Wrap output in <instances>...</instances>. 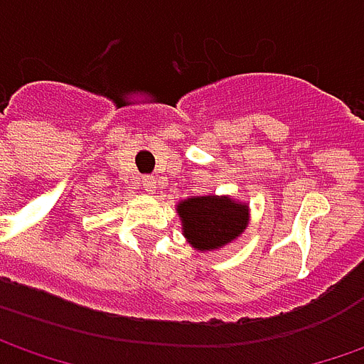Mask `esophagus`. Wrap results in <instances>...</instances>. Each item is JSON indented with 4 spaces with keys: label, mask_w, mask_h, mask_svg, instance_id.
Wrapping results in <instances>:
<instances>
[{
    "label": "esophagus",
    "mask_w": 364,
    "mask_h": 364,
    "mask_svg": "<svg viewBox=\"0 0 364 364\" xmlns=\"http://www.w3.org/2000/svg\"><path fill=\"white\" fill-rule=\"evenodd\" d=\"M141 182H144V188H146V192H151V194H154L156 188H158V182H156V178H154V176H144V180H141Z\"/></svg>",
    "instance_id": "1"
}]
</instances>
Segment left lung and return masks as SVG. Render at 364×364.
Returning <instances> with one entry per match:
<instances>
[{"instance_id": "8db88e82", "label": "left lung", "mask_w": 364, "mask_h": 364, "mask_svg": "<svg viewBox=\"0 0 364 364\" xmlns=\"http://www.w3.org/2000/svg\"><path fill=\"white\" fill-rule=\"evenodd\" d=\"M182 235L194 251H217L239 239L249 225V204L231 196H190L176 204Z\"/></svg>"}]
</instances>
